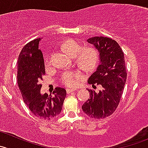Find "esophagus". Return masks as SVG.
Wrapping results in <instances>:
<instances>
[{
  "mask_svg": "<svg viewBox=\"0 0 148 148\" xmlns=\"http://www.w3.org/2000/svg\"><path fill=\"white\" fill-rule=\"evenodd\" d=\"M75 90V89H74V88H67V89H66V91H67V94H70V93L73 92V91H74Z\"/></svg>",
  "mask_w": 148,
  "mask_h": 148,
  "instance_id": "1",
  "label": "esophagus"
}]
</instances>
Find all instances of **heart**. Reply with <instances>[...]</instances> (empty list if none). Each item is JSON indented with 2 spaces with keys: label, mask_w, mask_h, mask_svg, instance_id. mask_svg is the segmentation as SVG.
Masks as SVG:
<instances>
[{
  "label": "heart",
  "mask_w": 148,
  "mask_h": 148,
  "mask_svg": "<svg viewBox=\"0 0 148 148\" xmlns=\"http://www.w3.org/2000/svg\"><path fill=\"white\" fill-rule=\"evenodd\" d=\"M62 47L72 57H75L78 65L86 70H91L96 67L99 60V54L94 48H86L82 50V46L79 42L75 40H66ZM51 57L49 58V63H51ZM83 74L79 71L65 72L62 76V82L69 87H74L79 83L82 78Z\"/></svg>",
  "instance_id": "b5f03b06"
}]
</instances>
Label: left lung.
I'll return each mask as SVG.
<instances>
[{"label": "left lung", "mask_w": 148, "mask_h": 148, "mask_svg": "<svg viewBox=\"0 0 148 148\" xmlns=\"http://www.w3.org/2000/svg\"><path fill=\"white\" fill-rule=\"evenodd\" d=\"M87 42L94 45L99 56V64L88 84L101 85L102 89L99 92L88 89L90 97L82 110L90 118L105 119L113 113L123 94L127 76L124 54L119 43L110 38L96 36Z\"/></svg>", "instance_id": "8db88e82"}]
</instances>
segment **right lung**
<instances>
[{"label":"right lung","mask_w":148,"mask_h":148,"mask_svg":"<svg viewBox=\"0 0 148 148\" xmlns=\"http://www.w3.org/2000/svg\"><path fill=\"white\" fill-rule=\"evenodd\" d=\"M37 38L27 43L19 54L17 62V83L24 102L36 116L44 120L57 117L61 112L66 90L55 88L54 96L40 93V81L45 75L43 54L38 49Z\"/></svg>","instance_id":"1"}]
</instances>
